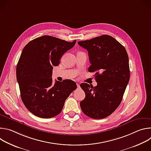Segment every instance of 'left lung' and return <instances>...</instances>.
Listing matches in <instances>:
<instances>
[{"instance_id": "obj_1", "label": "left lung", "mask_w": 151, "mask_h": 151, "mask_svg": "<svg viewBox=\"0 0 151 151\" xmlns=\"http://www.w3.org/2000/svg\"><path fill=\"white\" fill-rule=\"evenodd\" d=\"M74 45L45 35L31 40L23 48L17 66V78L21 100L35 116L51 118L58 115L75 90L70 82H54L52 79L53 66H57L64 53Z\"/></svg>"}]
</instances>
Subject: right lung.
<instances>
[{
    "instance_id": "right-lung-1",
    "label": "right lung",
    "mask_w": 151,
    "mask_h": 151,
    "mask_svg": "<svg viewBox=\"0 0 151 151\" xmlns=\"http://www.w3.org/2000/svg\"><path fill=\"white\" fill-rule=\"evenodd\" d=\"M78 44L88 51L90 72H97L96 87L84 89L81 110L91 118H104L119 106L130 79L127 52L119 42L106 35Z\"/></svg>"
}]
</instances>
